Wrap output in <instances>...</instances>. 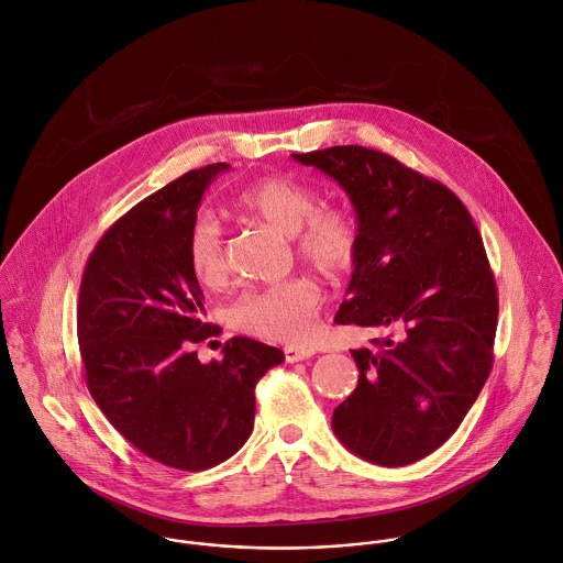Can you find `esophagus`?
<instances>
[{
  "label": "esophagus",
  "instance_id": "34e87169",
  "mask_svg": "<svg viewBox=\"0 0 563 563\" xmlns=\"http://www.w3.org/2000/svg\"><path fill=\"white\" fill-rule=\"evenodd\" d=\"M284 356H286V363H299V361H308V358H312V356H314V350L288 345V347H284Z\"/></svg>",
  "mask_w": 563,
  "mask_h": 563
}]
</instances>
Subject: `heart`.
<instances>
[{
	"mask_svg": "<svg viewBox=\"0 0 563 563\" xmlns=\"http://www.w3.org/2000/svg\"><path fill=\"white\" fill-rule=\"evenodd\" d=\"M235 209L290 238L295 253L325 275H347L361 255V222L350 205L319 207V194L292 177H266L235 196ZM188 264L205 286H220L229 275L220 222L202 211L188 229ZM323 292L310 277L246 290L231 306V323L253 336L277 343H303L314 332Z\"/></svg>",
	"mask_w": 563,
	"mask_h": 563,
	"instance_id": "1",
	"label": "heart"
}]
</instances>
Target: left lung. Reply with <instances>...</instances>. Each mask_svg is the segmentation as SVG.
<instances>
[{"mask_svg": "<svg viewBox=\"0 0 563 563\" xmlns=\"http://www.w3.org/2000/svg\"><path fill=\"white\" fill-rule=\"evenodd\" d=\"M350 194L361 255L336 323L388 330L352 350L358 386L332 428L361 459L401 467L443 445L494 365L498 290L467 207L443 184L365 146L292 155Z\"/></svg>", "mask_w": 563, "mask_h": 563, "instance_id": "obj_1", "label": "left lung"}]
</instances>
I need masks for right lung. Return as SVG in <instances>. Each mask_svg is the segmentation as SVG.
<instances>
[{
	"label": "right lung",
	"instance_id": "right-lung-1",
	"mask_svg": "<svg viewBox=\"0 0 563 563\" xmlns=\"http://www.w3.org/2000/svg\"><path fill=\"white\" fill-rule=\"evenodd\" d=\"M229 164L189 170L115 220L91 251L78 297L85 382L111 426L140 452L184 472L233 456L253 430L255 384L284 352L233 336L202 365L194 345L202 292L186 240L207 186Z\"/></svg>",
	"mask_w": 563,
	"mask_h": 563
}]
</instances>
